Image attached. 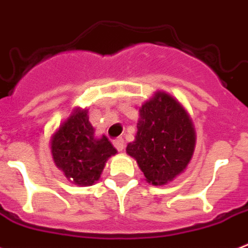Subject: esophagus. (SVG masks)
Listing matches in <instances>:
<instances>
[{
  "label": "esophagus",
  "mask_w": 248,
  "mask_h": 248,
  "mask_svg": "<svg viewBox=\"0 0 248 248\" xmlns=\"http://www.w3.org/2000/svg\"><path fill=\"white\" fill-rule=\"evenodd\" d=\"M113 145L116 147L117 151L122 152L124 149V140L122 138H117L114 141H113Z\"/></svg>",
  "instance_id": "obj_1"
}]
</instances>
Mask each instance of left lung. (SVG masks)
<instances>
[{
  "instance_id": "obj_1",
  "label": "left lung",
  "mask_w": 248,
  "mask_h": 248,
  "mask_svg": "<svg viewBox=\"0 0 248 248\" xmlns=\"http://www.w3.org/2000/svg\"><path fill=\"white\" fill-rule=\"evenodd\" d=\"M135 140L126 152L149 184L163 185L180 175L193 157L196 131L188 112L169 93L157 91L139 109Z\"/></svg>"
}]
</instances>
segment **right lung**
<instances>
[{"label":"right lung","mask_w":248,"mask_h":248,"mask_svg":"<svg viewBox=\"0 0 248 248\" xmlns=\"http://www.w3.org/2000/svg\"><path fill=\"white\" fill-rule=\"evenodd\" d=\"M116 153L107 136H95L87 109L76 108L51 136V155L56 167L71 183L81 186L96 183L108 158Z\"/></svg>","instance_id":"1"}]
</instances>
